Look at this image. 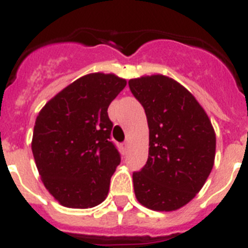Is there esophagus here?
I'll return each mask as SVG.
<instances>
[{
	"label": "esophagus",
	"mask_w": 248,
	"mask_h": 248,
	"mask_svg": "<svg viewBox=\"0 0 248 248\" xmlns=\"http://www.w3.org/2000/svg\"><path fill=\"white\" fill-rule=\"evenodd\" d=\"M122 147H124V150L127 152V150H128V147H130V142L124 141V143H122Z\"/></svg>",
	"instance_id": "34e87169"
}]
</instances>
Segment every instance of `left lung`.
Returning <instances> with one entry per match:
<instances>
[{"instance_id": "8db88e82", "label": "left lung", "mask_w": 248, "mask_h": 248, "mask_svg": "<svg viewBox=\"0 0 248 248\" xmlns=\"http://www.w3.org/2000/svg\"><path fill=\"white\" fill-rule=\"evenodd\" d=\"M146 112L150 148L145 167L133 172V188L142 206L176 211L200 192L216 155V133L191 92L163 75L128 81Z\"/></svg>"}]
</instances>
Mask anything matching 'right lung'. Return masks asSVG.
Masks as SVG:
<instances>
[{
	"label": "right lung",
	"instance_id": "obj_1",
	"mask_svg": "<svg viewBox=\"0 0 248 248\" xmlns=\"http://www.w3.org/2000/svg\"><path fill=\"white\" fill-rule=\"evenodd\" d=\"M113 73H90L64 87L36 118L32 154L48 192L62 206L91 208L105 201L121 157L107 108L126 86Z\"/></svg>",
	"mask_w": 248,
	"mask_h": 248
}]
</instances>
